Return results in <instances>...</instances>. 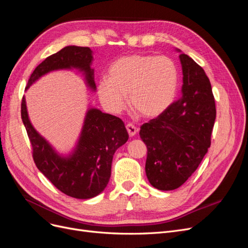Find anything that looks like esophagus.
<instances>
[{"label":"esophagus","instance_id":"1","mask_svg":"<svg viewBox=\"0 0 248 248\" xmlns=\"http://www.w3.org/2000/svg\"><path fill=\"white\" fill-rule=\"evenodd\" d=\"M126 129H127V132H128V134H129L130 137L136 136L137 132H138L137 127L134 126L133 124H131V123H127L126 124Z\"/></svg>","mask_w":248,"mask_h":248}]
</instances>
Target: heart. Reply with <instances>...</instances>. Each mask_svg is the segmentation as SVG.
Instances as JSON below:
<instances>
[{
	"mask_svg": "<svg viewBox=\"0 0 248 248\" xmlns=\"http://www.w3.org/2000/svg\"><path fill=\"white\" fill-rule=\"evenodd\" d=\"M108 78L98 82L103 107L119 114L126 107L128 95L131 108L144 118H156L174 101L178 89V69L166 56L129 55L119 58L108 69Z\"/></svg>",
	"mask_w": 248,
	"mask_h": 248,
	"instance_id": "heart-1",
	"label": "heart"
}]
</instances>
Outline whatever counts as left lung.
<instances>
[{
  "label": "left lung",
  "instance_id": "8db88e82",
  "mask_svg": "<svg viewBox=\"0 0 248 248\" xmlns=\"http://www.w3.org/2000/svg\"><path fill=\"white\" fill-rule=\"evenodd\" d=\"M182 96L166 111L140 126L147 146L146 175L155 188L172 190L199 168L211 145L215 100L204 69L185 54Z\"/></svg>",
  "mask_w": 248,
  "mask_h": 248
}]
</instances>
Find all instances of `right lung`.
I'll use <instances>...</instances> for the list:
<instances>
[{"instance_id": "add662e5", "label": "right lung", "mask_w": 248, "mask_h": 248, "mask_svg": "<svg viewBox=\"0 0 248 248\" xmlns=\"http://www.w3.org/2000/svg\"><path fill=\"white\" fill-rule=\"evenodd\" d=\"M92 60L90 47L66 46L36 67L26 90L49 71L70 68L84 71L89 87L95 90L94 70L90 67ZM20 112L36 167L60 191L72 198L87 200L106 188L110 178L112 156L129 137L121 119L96 108L89 109L76 150L70 157L64 158L34 129L28 117L25 97Z\"/></svg>"}]
</instances>
